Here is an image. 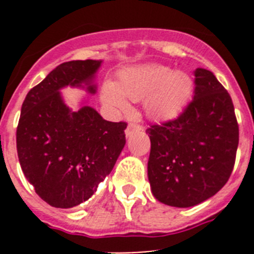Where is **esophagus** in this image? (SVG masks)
Returning a JSON list of instances; mask_svg holds the SVG:
<instances>
[{"instance_id": "obj_1", "label": "esophagus", "mask_w": 254, "mask_h": 254, "mask_svg": "<svg viewBox=\"0 0 254 254\" xmlns=\"http://www.w3.org/2000/svg\"><path fill=\"white\" fill-rule=\"evenodd\" d=\"M142 126L137 125V123H129L128 126H127V128H126V136L127 137H129L131 134H133L134 132H138V131H142Z\"/></svg>"}]
</instances>
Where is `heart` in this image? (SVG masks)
<instances>
[{
  "instance_id": "b5f03b06",
  "label": "heart",
  "mask_w": 254,
  "mask_h": 254,
  "mask_svg": "<svg viewBox=\"0 0 254 254\" xmlns=\"http://www.w3.org/2000/svg\"><path fill=\"white\" fill-rule=\"evenodd\" d=\"M192 93V80L183 71H172L161 64L133 67L121 73V85L107 81L103 102L116 109H128L129 98H145V112L154 120H170L178 116Z\"/></svg>"
}]
</instances>
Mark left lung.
I'll use <instances>...</instances> for the list:
<instances>
[{
	"instance_id": "8db88e82",
	"label": "left lung",
	"mask_w": 254,
	"mask_h": 254,
	"mask_svg": "<svg viewBox=\"0 0 254 254\" xmlns=\"http://www.w3.org/2000/svg\"><path fill=\"white\" fill-rule=\"evenodd\" d=\"M147 176L154 197L190 207L225 186L232 174L239 127L232 98L211 71H194L193 99L176 120L146 129Z\"/></svg>"
}]
</instances>
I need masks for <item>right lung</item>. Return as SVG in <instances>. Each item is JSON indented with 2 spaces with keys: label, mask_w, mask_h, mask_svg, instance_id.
<instances>
[{
  "label": "right lung",
  "mask_w": 254,
  "mask_h": 254,
  "mask_svg": "<svg viewBox=\"0 0 254 254\" xmlns=\"http://www.w3.org/2000/svg\"><path fill=\"white\" fill-rule=\"evenodd\" d=\"M102 61H69L56 67L22 103L16 149L22 173L40 198L69 208L95 193L125 147L126 122H108L94 108L72 111L61 89L86 86L90 94Z\"/></svg>",
  "instance_id": "1"
}]
</instances>
